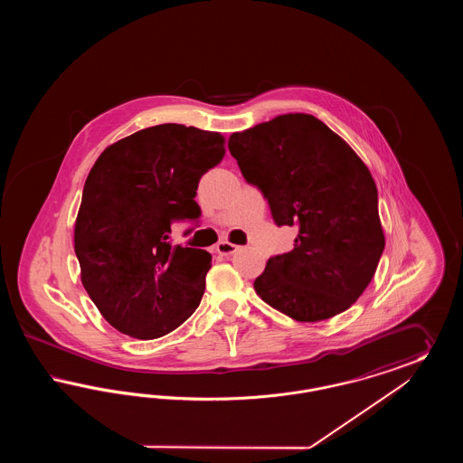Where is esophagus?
I'll return each instance as SVG.
<instances>
[{"label":"esophagus","mask_w":463,"mask_h":463,"mask_svg":"<svg viewBox=\"0 0 463 463\" xmlns=\"http://www.w3.org/2000/svg\"><path fill=\"white\" fill-rule=\"evenodd\" d=\"M238 248H240V246H236V244H232V242L229 241H221L217 244V251H219L221 255H232V253L238 251Z\"/></svg>","instance_id":"obj_1"}]
</instances>
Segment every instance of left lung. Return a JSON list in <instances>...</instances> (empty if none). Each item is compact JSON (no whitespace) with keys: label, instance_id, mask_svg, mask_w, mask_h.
<instances>
[{"label":"left lung","instance_id":"1","mask_svg":"<svg viewBox=\"0 0 463 463\" xmlns=\"http://www.w3.org/2000/svg\"><path fill=\"white\" fill-rule=\"evenodd\" d=\"M242 176L278 225H297L293 250L270 257L257 295L300 323L330 319L363 295L385 236L373 176L353 147L310 114H283L229 137Z\"/></svg>","mask_w":463,"mask_h":463}]
</instances>
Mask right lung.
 <instances>
[{
    "label": "right lung",
    "mask_w": 463,
    "mask_h": 463,
    "mask_svg": "<svg viewBox=\"0 0 463 463\" xmlns=\"http://www.w3.org/2000/svg\"><path fill=\"white\" fill-rule=\"evenodd\" d=\"M225 138L175 123L109 146L90 170L74 223L81 283L104 319L140 340L178 328L198 308L212 255L170 242L172 222L198 219L199 178Z\"/></svg>",
    "instance_id": "right-lung-1"
}]
</instances>
